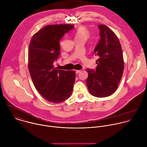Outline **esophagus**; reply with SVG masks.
<instances>
[{"instance_id": "34e87169", "label": "esophagus", "mask_w": 147, "mask_h": 147, "mask_svg": "<svg viewBox=\"0 0 147 147\" xmlns=\"http://www.w3.org/2000/svg\"><path fill=\"white\" fill-rule=\"evenodd\" d=\"M76 73L78 74V73H79L81 72V70H76Z\"/></svg>"}]
</instances>
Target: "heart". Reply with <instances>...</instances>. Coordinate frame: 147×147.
<instances>
[{
	"instance_id": "heart-1",
	"label": "heart",
	"mask_w": 147,
	"mask_h": 147,
	"mask_svg": "<svg viewBox=\"0 0 147 147\" xmlns=\"http://www.w3.org/2000/svg\"><path fill=\"white\" fill-rule=\"evenodd\" d=\"M89 33L88 30L84 28L81 27L77 29L74 33L75 40H83L86 41V40L89 37Z\"/></svg>"
}]
</instances>
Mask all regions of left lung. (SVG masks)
Wrapping results in <instances>:
<instances>
[{"instance_id":"left-lung-1","label":"left lung","mask_w":147,"mask_h":147,"mask_svg":"<svg viewBox=\"0 0 147 147\" xmlns=\"http://www.w3.org/2000/svg\"><path fill=\"white\" fill-rule=\"evenodd\" d=\"M100 39L94 53L99 57L96 71L87 69L86 85L89 93L97 97H105L113 94L122 77L124 63L119 40L109 27L98 26Z\"/></svg>"}]
</instances>
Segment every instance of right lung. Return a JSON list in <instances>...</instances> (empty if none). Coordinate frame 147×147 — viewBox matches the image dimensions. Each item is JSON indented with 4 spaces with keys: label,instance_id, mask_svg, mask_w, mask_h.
<instances>
[{
    "label": "right lung",
    "instance_id": "obj_1",
    "mask_svg": "<svg viewBox=\"0 0 147 147\" xmlns=\"http://www.w3.org/2000/svg\"><path fill=\"white\" fill-rule=\"evenodd\" d=\"M74 25H49L33 34L29 45L28 68L33 84L47 100L62 102L71 96L75 71L57 70L54 62L60 54L59 40Z\"/></svg>",
    "mask_w": 147,
    "mask_h": 147
}]
</instances>
